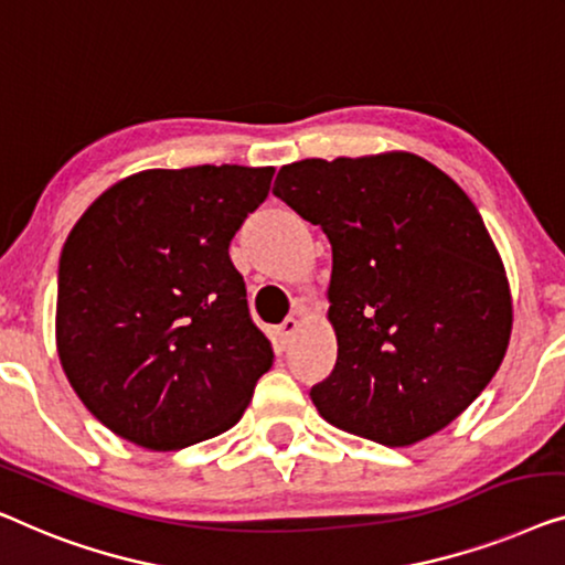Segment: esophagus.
Returning <instances> with one entry per match:
<instances>
[{
	"label": "esophagus",
	"mask_w": 565,
	"mask_h": 565,
	"mask_svg": "<svg viewBox=\"0 0 565 565\" xmlns=\"http://www.w3.org/2000/svg\"><path fill=\"white\" fill-rule=\"evenodd\" d=\"M299 330V322L294 317H286V320L276 328V338H279L281 345H289V340L294 338V332Z\"/></svg>",
	"instance_id": "1"
}]
</instances>
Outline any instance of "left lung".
Segmentation results:
<instances>
[{
	"instance_id": "obj_1",
	"label": "left lung",
	"mask_w": 565,
	"mask_h": 565,
	"mask_svg": "<svg viewBox=\"0 0 565 565\" xmlns=\"http://www.w3.org/2000/svg\"><path fill=\"white\" fill-rule=\"evenodd\" d=\"M274 194L332 245L338 361L309 392L317 412L388 448L443 430L487 388L512 332L504 264L473 202L412 153L305 158Z\"/></svg>"
}]
</instances>
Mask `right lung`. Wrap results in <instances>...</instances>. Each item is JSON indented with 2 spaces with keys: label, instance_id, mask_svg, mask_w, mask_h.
<instances>
[{
  "label": "right lung",
  "instance_id": "add662e5",
  "mask_svg": "<svg viewBox=\"0 0 565 565\" xmlns=\"http://www.w3.org/2000/svg\"><path fill=\"white\" fill-rule=\"evenodd\" d=\"M274 169H150L109 186L66 237L55 343L84 407L148 450H181L243 417L271 369L230 241Z\"/></svg>",
  "mask_w": 565,
  "mask_h": 565
}]
</instances>
